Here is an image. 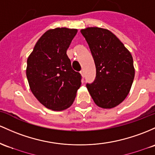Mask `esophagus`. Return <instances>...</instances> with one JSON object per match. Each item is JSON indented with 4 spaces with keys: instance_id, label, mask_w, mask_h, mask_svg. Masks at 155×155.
<instances>
[{
    "instance_id": "1",
    "label": "esophagus",
    "mask_w": 155,
    "mask_h": 155,
    "mask_svg": "<svg viewBox=\"0 0 155 155\" xmlns=\"http://www.w3.org/2000/svg\"><path fill=\"white\" fill-rule=\"evenodd\" d=\"M80 74H81V76H82V77H84V71H80Z\"/></svg>"
}]
</instances>
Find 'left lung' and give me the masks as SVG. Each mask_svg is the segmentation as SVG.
I'll return each mask as SVG.
<instances>
[{"instance_id":"8db88e82","label":"left lung","mask_w":155,"mask_h":155,"mask_svg":"<svg viewBox=\"0 0 155 155\" xmlns=\"http://www.w3.org/2000/svg\"><path fill=\"white\" fill-rule=\"evenodd\" d=\"M94 59L96 79L87 88L96 105L110 109L120 104L132 87L135 77L130 52L107 29L89 27L81 30Z\"/></svg>"}]
</instances>
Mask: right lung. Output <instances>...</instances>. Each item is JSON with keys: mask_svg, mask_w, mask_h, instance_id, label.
<instances>
[{"mask_svg": "<svg viewBox=\"0 0 155 155\" xmlns=\"http://www.w3.org/2000/svg\"><path fill=\"white\" fill-rule=\"evenodd\" d=\"M77 29L56 28L37 42L27 59L30 89L45 107L61 111L72 105L81 84V76L71 67L67 52Z\"/></svg>", "mask_w": 155, "mask_h": 155, "instance_id": "1", "label": "right lung"}]
</instances>
